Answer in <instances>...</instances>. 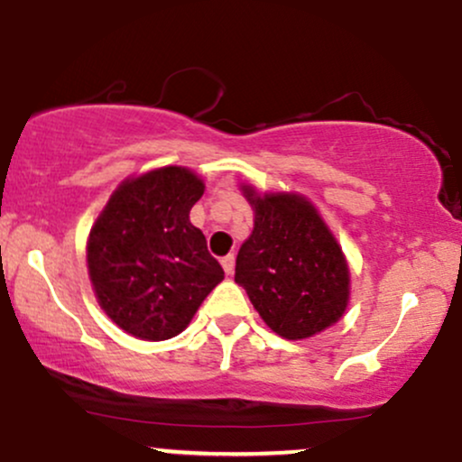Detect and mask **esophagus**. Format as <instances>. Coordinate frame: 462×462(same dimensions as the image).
<instances>
[{
    "instance_id": "obj_1",
    "label": "esophagus",
    "mask_w": 462,
    "mask_h": 462,
    "mask_svg": "<svg viewBox=\"0 0 462 462\" xmlns=\"http://www.w3.org/2000/svg\"><path fill=\"white\" fill-rule=\"evenodd\" d=\"M235 261H236L235 254H227V256L221 258V264H224V272H226L227 275L235 272Z\"/></svg>"
}]
</instances>
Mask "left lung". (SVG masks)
<instances>
[{
    "label": "left lung",
    "mask_w": 462,
    "mask_h": 462,
    "mask_svg": "<svg viewBox=\"0 0 462 462\" xmlns=\"http://www.w3.org/2000/svg\"><path fill=\"white\" fill-rule=\"evenodd\" d=\"M254 206V230L236 256L235 282L263 321L280 337L298 341L341 319L349 298V272L315 206L300 195L258 198L243 189Z\"/></svg>",
    "instance_id": "obj_1"
}]
</instances>
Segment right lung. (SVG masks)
I'll return each instance as SVG.
<instances>
[{
	"label": "right lung",
	"mask_w": 462,
	"mask_h": 462,
	"mask_svg": "<svg viewBox=\"0 0 462 462\" xmlns=\"http://www.w3.org/2000/svg\"><path fill=\"white\" fill-rule=\"evenodd\" d=\"M201 195L204 182L193 171L162 167L125 180L95 221L87 247L95 295L132 337H176L224 280L189 219Z\"/></svg>",
	"instance_id": "1"
}]
</instances>
